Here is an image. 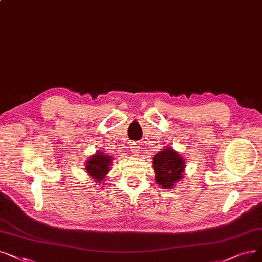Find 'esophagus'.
<instances>
[{
  "mask_svg": "<svg viewBox=\"0 0 262 262\" xmlns=\"http://www.w3.org/2000/svg\"><path fill=\"white\" fill-rule=\"evenodd\" d=\"M130 151H132V153H134V154H137V153H139V144L137 143V142H132L130 143Z\"/></svg>",
  "mask_w": 262,
  "mask_h": 262,
  "instance_id": "esophagus-1",
  "label": "esophagus"
}]
</instances>
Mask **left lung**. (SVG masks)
I'll use <instances>...</instances> for the list:
<instances>
[{
	"label": "left lung",
	"instance_id": "8db88e82",
	"mask_svg": "<svg viewBox=\"0 0 262 262\" xmlns=\"http://www.w3.org/2000/svg\"><path fill=\"white\" fill-rule=\"evenodd\" d=\"M153 166L157 184L164 188H171L176 182L183 178L184 159L172 149H163L153 157Z\"/></svg>",
	"mask_w": 262,
	"mask_h": 262
}]
</instances>
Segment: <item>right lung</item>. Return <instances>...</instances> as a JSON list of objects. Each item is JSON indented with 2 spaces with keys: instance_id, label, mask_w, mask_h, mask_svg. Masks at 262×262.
Here are the masks:
<instances>
[{
  "instance_id": "right-lung-1",
  "label": "right lung",
  "mask_w": 262,
  "mask_h": 262,
  "mask_svg": "<svg viewBox=\"0 0 262 262\" xmlns=\"http://www.w3.org/2000/svg\"><path fill=\"white\" fill-rule=\"evenodd\" d=\"M112 162V157L105 155L103 152L91 156L85 165V170L96 182L104 181L105 174L109 171V166Z\"/></svg>"
}]
</instances>
